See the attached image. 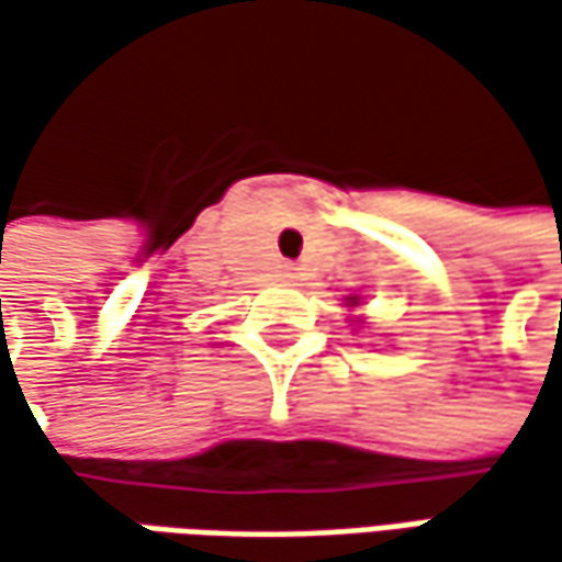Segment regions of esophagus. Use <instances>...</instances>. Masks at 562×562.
<instances>
[{
	"label": "esophagus",
	"instance_id": "34e87169",
	"mask_svg": "<svg viewBox=\"0 0 562 562\" xmlns=\"http://www.w3.org/2000/svg\"><path fill=\"white\" fill-rule=\"evenodd\" d=\"M288 274H291V269H288Z\"/></svg>",
	"mask_w": 562,
	"mask_h": 562
}]
</instances>
